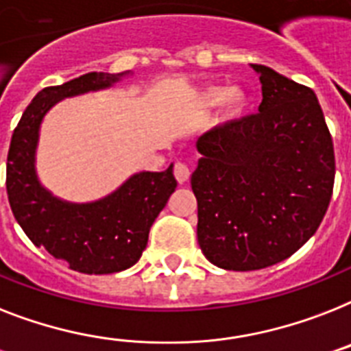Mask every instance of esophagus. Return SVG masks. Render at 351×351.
Masks as SVG:
<instances>
[{"label": "esophagus", "mask_w": 351, "mask_h": 351, "mask_svg": "<svg viewBox=\"0 0 351 351\" xmlns=\"http://www.w3.org/2000/svg\"><path fill=\"white\" fill-rule=\"evenodd\" d=\"M189 176H191L189 164H185V162H176V164H175V178L178 180V184H184V182L189 180Z\"/></svg>", "instance_id": "34e87169"}]
</instances>
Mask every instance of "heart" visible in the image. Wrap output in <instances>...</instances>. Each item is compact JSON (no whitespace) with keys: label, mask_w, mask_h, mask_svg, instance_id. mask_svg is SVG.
Returning <instances> with one entry per match:
<instances>
[{"label":"heart","mask_w":351,"mask_h":351,"mask_svg":"<svg viewBox=\"0 0 351 351\" xmlns=\"http://www.w3.org/2000/svg\"><path fill=\"white\" fill-rule=\"evenodd\" d=\"M204 102L207 106H216L220 102H225V106L229 110L230 115H241L249 108V93L243 88H223V86H210L204 92Z\"/></svg>","instance_id":"1"}]
</instances>
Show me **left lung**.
<instances>
[{
    "label": "left lung",
    "mask_w": 351,
    "mask_h": 351,
    "mask_svg": "<svg viewBox=\"0 0 351 351\" xmlns=\"http://www.w3.org/2000/svg\"><path fill=\"white\" fill-rule=\"evenodd\" d=\"M254 115L207 131L191 176L198 243L225 270H258L290 258L323 221L335 155L323 110L308 86L263 64Z\"/></svg>",
    "instance_id": "obj_1"
}]
</instances>
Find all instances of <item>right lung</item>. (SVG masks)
<instances>
[{
  "instance_id": "add662e5",
  "label": "right lung",
  "mask_w": 351,
  "mask_h": 351,
  "mask_svg": "<svg viewBox=\"0 0 351 351\" xmlns=\"http://www.w3.org/2000/svg\"><path fill=\"white\" fill-rule=\"evenodd\" d=\"M122 75L90 72L61 86L43 88L23 113L8 147L7 195L14 218L36 247H45L82 274H113L135 265L151 225L176 189L173 166L133 175L93 204L57 200L37 180L34 160L45 113L64 97L108 88Z\"/></svg>"
}]
</instances>
